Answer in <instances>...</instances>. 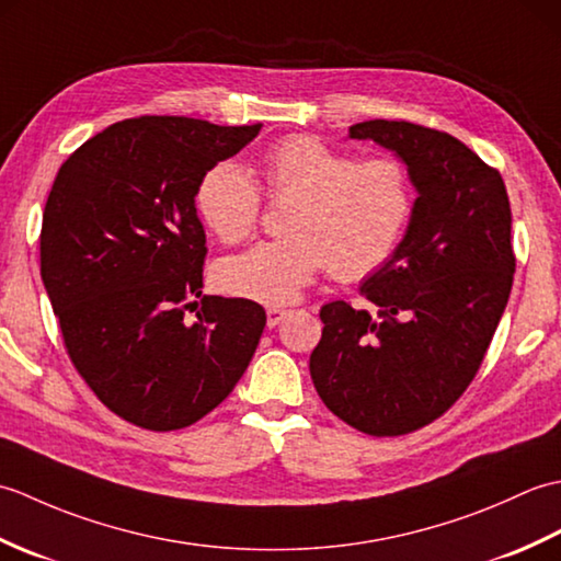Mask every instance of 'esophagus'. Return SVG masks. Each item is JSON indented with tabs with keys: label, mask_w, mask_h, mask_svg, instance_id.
Here are the masks:
<instances>
[{
	"label": "esophagus",
	"mask_w": 561,
	"mask_h": 561,
	"mask_svg": "<svg viewBox=\"0 0 561 561\" xmlns=\"http://www.w3.org/2000/svg\"><path fill=\"white\" fill-rule=\"evenodd\" d=\"M284 318H287V311H284V308H277V306H270L267 308V328L279 325Z\"/></svg>",
	"instance_id": "34e87169"
}]
</instances>
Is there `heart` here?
<instances>
[{"label": "heart", "mask_w": 561, "mask_h": 561, "mask_svg": "<svg viewBox=\"0 0 561 561\" xmlns=\"http://www.w3.org/2000/svg\"><path fill=\"white\" fill-rule=\"evenodd\" d=\"M265 181L274 197L294 199L291 236L219 262V289L238 299L294 304L325 265L337 279H362L396 253L412 217V181L400 161H356L308 135L265 153ZM195 207L214 236L238 243L253 233L262 195L248 169L221 161L202 175Z\"/></svg>", "instance_id": "1"}]
</instances>
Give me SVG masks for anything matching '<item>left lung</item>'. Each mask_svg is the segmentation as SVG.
<instances>
[{"instance_id": "8db88e82", "label": "left lung", "mask_w": 561, "mask_h": 561, "mask_svg": "<svg viewBox=\"0 0 561 561\" xmlns=\"http://www.w3.org/2000/svg\"><path fill=\"white\" fill-rule=\"evenodd\" d=\"M410 173L412 217L362 284L376 308H320L311 378L325 408L371 436L410 434L456 402L478 374L514 284L511 207L499 171L460 139L398 121L350 127Z\"/></svg>"}]
</instances>
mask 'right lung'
Wrapping results in <instances>:
<instances>
[{"label": "right lung", "instance_id": "1", "mask_svg": "<svg viewBox=\"0 0 561 561\" xmlns=\"http://www.w3.org/2000/svg\"><path fill=\"white\" fill-rule=\"evenodd\" d=\"M260 127L178 115L115 123L71 153L45 202L41 277L69 359L105 408L141 428L202 420L257 350L265 308L202 296L195 193Z\"/></svg>", "mask_w": 561, "mask_h": 561}]
</instances>
